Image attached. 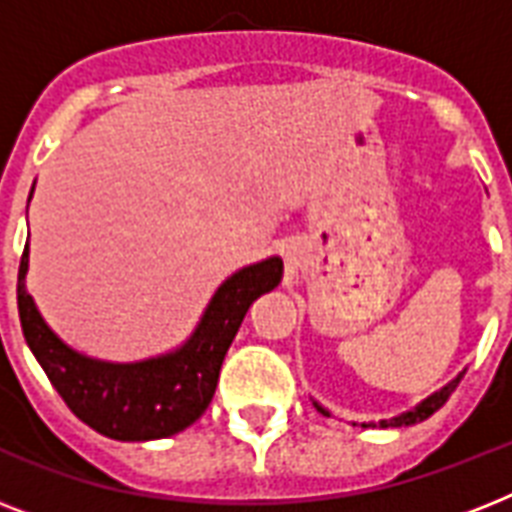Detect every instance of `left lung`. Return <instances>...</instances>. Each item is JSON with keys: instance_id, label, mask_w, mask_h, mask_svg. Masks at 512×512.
<instances>
[{"instance_id": "left-lung-1", "label": "left lung", "mask_w": 512, "mask_h": 512, "mask_svg": "<svg viewBox=\"0 0 512 512\" xmlns=\"http://www.w3.org/2000/svg\"><path fill=\"white\" fill-rule=\"evenodd\" d=\"M462 374L465 372H460L457 374V377H454V380H449L444 385V388H438L436 393H430L428 398H422L420 404H414L412 409H406V412H401V414H396V417H388V420H380V422H361V428H409V425H417V422H422V420H428L430 414H436L438 409H441V406L446 404V401H449V396H452L454 393V388H457V385H460V380H462ZM313 401V406H316V409H319L321 414H332L327 409V406L324 404H319V401H316V398H311ZM353 425H356V422H353Z\"/></svg>"}]
</instances>
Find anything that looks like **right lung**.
Returning a JSON list of instances; mask_svg holds the SVG:
<instances>
[{
	"label": "right lung",
	"mask_w": 512,
	"mask_h": 512,
	"mask_svg": "<svg viewBox=\"0 0 512 512\" xmlns=\"http://www.w3.org/2000/svg\"><path fill=\"white\" fill-rule=\"evenodd\" d=\"M26 276L28 241L18 271L20 327L68 409L84 425L116 441H156L175 436L207 412L223 358L249 305L279 287L284 263L271 255L233 271L209 297L191 335L167 353L138 361H106L71 348L44 321Z\"/></svg>",
	"instance_id": "obj_1"
}]
</instances>
